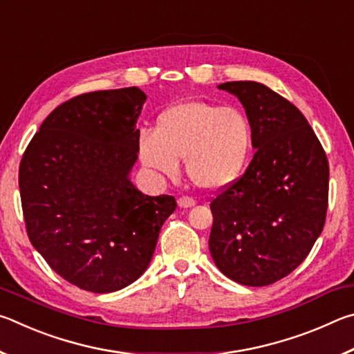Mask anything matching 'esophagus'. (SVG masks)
Masks as SVG:
<instances>
[{
    "label": "esophagus",
    "instance_id": "esophagus-1",
    "mask_svg": "<svg viewBox=\"0 0 354 354\" xmlns=\"http://www.w3.org/2000/svg\"><path fill=\"white\" fill-rule=\"evenodd\" d=\"M195 205H196V201L194 198H190V196H179L178 198V206L183 209H187V207H192Z\"/></svg>",
    "mask_w": 354,
    "mask_h": 354
}]
</instances>
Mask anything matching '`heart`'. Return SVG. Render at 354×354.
Returning a JSON list of instances; mask_svg holds the SVG:
<instances>
[{"instance_id":"heart-1","label":"heart","mask_w":354,"mask_h":354,"mask_svg":"<svg viewBox=\"0 0 354 354\" xmlns=\"http://www.w3.org/2000/svg\"><path fill=\"white\" fill-rule=\"evenodd\" d=\"M253 131L237 107L203 100H187L165 109L156 120L154 133L137 140L142 164L160 175L175 178L179 160L196 187L220 190L242 175L248 162Z\"/></svg>"}]
</instances>
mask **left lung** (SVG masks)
<instances>
[{"label":"left lung","instance_id":"obj_1","mask_svg":"<svg viewBox=\"0 0 354 354\" xmlns=\"http://www.w3.org/2000/svg\"><path fill=\"white\" fill-rule=\"evenodd\" d=\"M218 88L242 103L256 153L243 176L211 203L209 250L225 277L268 286L295 270L322 234L328 159L308 120L277 92L254 81Z\"/></svg>","mask_w":354,"mask_h":354}]
</instances>
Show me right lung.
Here are the masks:
<instances>
[{
	"mask_svg": "<svg viewBox=\"0 0 354 354\" xmlns=\"http://www.w3.org/2000/svg\"><path fill=\"white\" fill-rule=\"evenodd\" d=\"M145 101L137 87L71 98L45 118L23 154L29 241L80 289L109 293L140 278L176 209L173 196L143 195L129 179Z\"/></svg>",
	"mask_w": 354,
	"mask_h": 354,
	"instance_id": "1",
	"label": "right lung"
}]
</instances>
